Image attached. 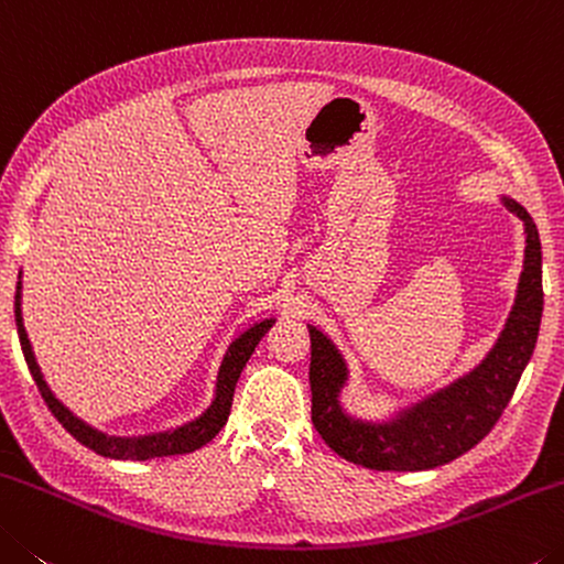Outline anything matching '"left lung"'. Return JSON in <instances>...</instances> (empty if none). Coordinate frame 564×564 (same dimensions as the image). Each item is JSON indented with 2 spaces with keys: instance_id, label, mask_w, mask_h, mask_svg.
I'll return each instance as SVG.
<instances>
[{
  "instance_id": "left-lung-1",
  "label": "left lung",
  "mask_w": 564,
  "mask_h": 564,
  "mask_svg": "<svg viewBox=\"0 0 564 564\" xmlns=\"http://www.w3.org/2000/svg\"><path fill=\"white\" fill-rule=\"evenodd\" d=\"M505 207L524 221V267L514 307L502 335L473 372L402 410L390 422L349 417L339 404L347 365L337 347L310 325L312 422L322 440L347 463L390 473H417L447 465L473 449L502 417L528 367L542 319V247L532 217L514 199Z\"/></svg>"
}]
</instances>
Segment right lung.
Segmentation results:
<instances>
[{"label":"right lung","mask_w":564,"mask_h":564,"mask_svg":"<svg viewBox=\"0 0 564 564\" xmlns=\"http://www.w3.org/2000/svg\"><path fill=\"white\" fill-rule=\"evenodd\" d=\"M22 276V272H20ZM14 317H17V332H20V343H22V352L26 359V367L34 377L36 387L47 402V408L52 410L54 417L59 420V424L69 435L82 442V445L95 449L97 455L109 457V459H154V457H170V455H187V452H195L199 447H205L212 437L225 427V422L229 417V410H232V397H235V387L239 375L247 365V359L252 357L254 347L260 345V339L267 335V329L274 325V319H262L257 325L242 332L232 345H229L225 359L219 365V375H217V390H215V400H212L209 408L199 414L197 420H192L182 427H174L167 432H152V435H142V437H112L105 435L91 427V424L82 422L79 417L64 408V404L52 394L50 384L44 382L42 369L36 365L30 337H26L24 322H22V280L17 282V297H14Z\"/></svg>","instance_id":"right-lung-1"}]
</instances>
